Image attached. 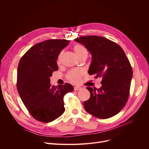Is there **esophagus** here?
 <instances>
[{
	"instance_id": "1",
	"label": "esophagus",
	"mask_w": 149,
	"mask_h": 149,
	"mask_svg": "<svg viewBox=\"0 0 149 149\" xmlns=\"http://www.w3.org/2000/svg\"><path fill=\"white\" fill-rule=\"evenodd\" d=\"M80 89H81V87H79V86H76V87L74 88V91H79V90H80Z\"/></svg>"
}]
</instances>
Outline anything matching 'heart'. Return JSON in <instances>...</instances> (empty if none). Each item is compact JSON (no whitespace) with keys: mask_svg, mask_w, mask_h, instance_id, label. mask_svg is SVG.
<instances>
[{"mask_svg":"<svg viewBox=\"0 0 149 149\" xmlns=\"http://www.w3.org/2000/svg\"><path fill=\"white\" fill-rule=\"evenodd\" d=\"M73 50L76 56L79 58L82 57L84 55L88 54V51L85 47L80 44L75 45ZM63 54V51H61L58 55L57 57V63H60L61 60V58ZM84 72L81 69H73L67 73L66 78L68 80L71 81L74 83H79L80 81L81 77L84 75Z\"/></svg>","mask_w":149,"mask_h":149,"instance_id":"heart-1","label":"heart"}]
</instances>
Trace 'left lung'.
Masks as SVG:
<instances>
[{
    "mask_svg": "<svg viewBox=\"0 0 149 149\" xmlns=\"http://www.w3.org/2000/svg\"><path fill=\"white\" fill-rule=\"evenodd\" d=\"M75 41L91 53L89 74L102 78L100 88H86L91 97L83 103L85 110L98 118H111L127 102L133 75L130 61L120 45L103 37L86 36Z\"/></svg>",
    "mask_w": 149,
    "mask_h": 149,
    "instance_id": "left-lung-1",
    "label": "left lung"
}]
</instances>
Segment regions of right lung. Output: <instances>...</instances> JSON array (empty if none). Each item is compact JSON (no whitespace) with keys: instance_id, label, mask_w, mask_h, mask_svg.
I'll list each match as a JSON object with an SVG mask.
<instances>
[{"instance_id":"1","label":"right lung","mask_w":149,"mask_h":149,"mask_svg":"<svg viewBox=\"0 0 149 149\" xmlns=\"http://www.w3.org/2000/svg\"><path fill=\"white\" fill-rule=\"evenodd\" d=\"M70 40L51 39L34 45L21 57L17 68V89L22 102L34 119L51 122L64 113V96L74 87L51 86L49 77L58 70L60 52Z\"/></svg>"}]
</instances>
